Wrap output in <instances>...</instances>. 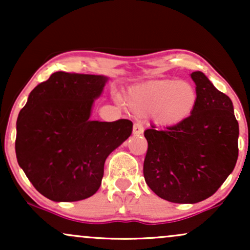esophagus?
Wrapping results in <instances>:
<instances>
[{
  "label": "esophagus",
  "instance_id": "obj_1",
  "mask_svg": "<svg viewBox=\"0 0 250 250\" xmlns=\"http://www.w3.org/2000/svg\"><path fill=\"white\" fill-rule=\"evenodd\" d=\"M134 135H141L143 133V125L141 122H135L133 127Z\"/></svg>",
  "mask_w": 250,
  "mask_h": 250
}]
</instances>
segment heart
Segmentation results:
<instances>
[{
	"mask_svg": "<svg viewBox=\"0 0 250 250\" xmlns=\"http://www.w3.org/2000/svg\"><path fill=\"white\" fill-rule=\"evenodd\" d=\"M197 102L191 83L175 80H157L130 89L128 104L139 115L153 114L162 125H174L190 115Z\"/></svg>",
	"mask_w": 250,
	"mask_h": 250,
	"instance_id": "1",
	"label": "heart"
}]
</instances>
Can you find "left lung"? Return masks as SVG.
Here are the masks:
<instances>
[{"label":"left lung","instance_id":"left-lung-1","mask_svg":"<svg viewBox=\"0 0 250 250\" xmlns=\"http://www.w3.org/2000/svg\"><path fill=\"white\" fill-rule=\"evenodd\" d=\"M191 79L197 102L190 116L145 131L146 182L157 196L174 203H196L216 193L239 156V123L231 100L201 71H194Z\"/></svg>","mask_w":250,"mask_h":250}]
</instances>
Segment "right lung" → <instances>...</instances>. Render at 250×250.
I'll list each match as a JSON object with an SVG mask.
<instances>
[{"mask_svg": "<svg viewBox=\"0 0 250 250\" xmlns=\"http://www.w3.org/2000/svg\"><path fill=\"white\" fill-rule=\"evenodd\" d=\"M107 77L56 71L31 90L16 122L17 162L39 193L73 202L99 190L108 155L130 136L133 122L91 121Z\"/></svg>", "mask_w": 250, "mask_h": 250, "instance_id": "right-lung-1", "label": "right lung"}]
</instances>
